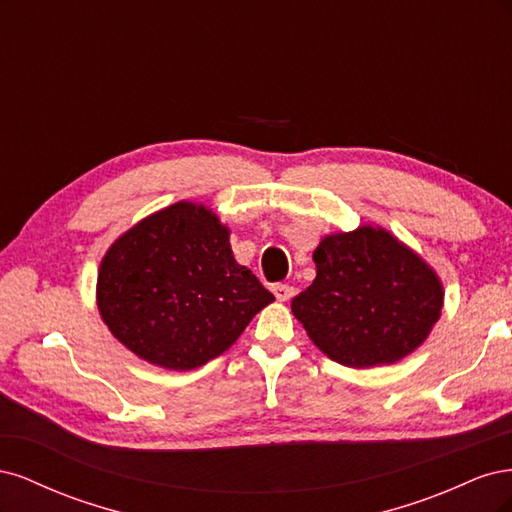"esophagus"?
Returning a JSON list of instances; mask_svg holds the SVG:
<instances>
[{"mask_svg":"<svg viewBox=\"0 0 512 512\" xmlns=\"http://www.w3.org/2000/svg\"><path fill=\"white\" fill-rule=\"evenodd\" d=\"M273 294H275L277 301H290L292 294H294V288L290 284H275Z\"/></svg>","mask_w":512,"mask_h":512,"instance_id":"34e87169","label":"esophagus"}]
</instances>
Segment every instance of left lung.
<instances>
[{
	"label": "left lung",
	"instance_id": "left-lung-1",
	"mask_svg": "<svg viewBox=\"0 0 512 512\" xmlns=\"http://www.w3.org/2000/svg\"><path fill=\"white\" fill-rule=\"evenodd\" d=\"M316 280L292 299L309 339L339 365H391L421 346L438 322L440 277L380 226L320 241Z\"/></svg>",
	"mask_w": 512,
	"mask_h": 512
}]
</instances>
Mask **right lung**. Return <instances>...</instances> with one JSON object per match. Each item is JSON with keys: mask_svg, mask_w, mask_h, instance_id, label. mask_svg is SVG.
Listing matches in <instances>:
<instances>
[{"mask_svg": "<svg viewBox=\"0 0 512 512\" xmlns=\"http://www.w3.org/2000/svg\"><path fill=\"white\" fill-rule=\"evenodd\" d=\"M228 235L218 215L188 200L123 232L98 271L108 331L143 361L175 371L226 352L275 301L232 256Z\"/></svg>", "mask_w": 512, "mask_h": 512, "instance_id": "add662e5", "label": "right lung"}]
</instances>
